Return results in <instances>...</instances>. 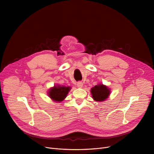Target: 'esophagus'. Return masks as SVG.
Listing matches in <instances>:
<instances>
[{
  "label": "esophagus",
  "mask_w": 154,
  "mask_h": 154,
  "mask_svg": "<svg viewBox=\"0 0 154 154\" xmlns=\"http://www.w3.org/2000/svg\"><path fill=\"white\" fill-rule=\"evenodd\" d=\"M77 86L78 88H82L83 86V83L82 82H79L77 83Z\"/></svg>",
  "instance_id": "1"
}]
</instances>
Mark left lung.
<instances>
[{
	"mask_svg": "<svg viewBox=\"0 0 154 154\" xmlns=\"http://www.w3.org/2000/svg\"><path fill=\"white\" fill-rule=\"evenodd\" d=\"M91 93L93 98L98 102L103 101L109 94V90L106 86L103 85H96L91 88Z\"/></svg>",
	"mask_w": 154,
	"mask_h": 154,
	"instance_id": "1",
	"label": "left lung"
}]
</instances>
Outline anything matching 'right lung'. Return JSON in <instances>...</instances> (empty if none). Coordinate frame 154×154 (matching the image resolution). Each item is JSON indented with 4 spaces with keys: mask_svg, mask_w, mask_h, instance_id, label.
Here are the masks:
<instances>
[{
    "mask_svg": "<svg viewBox=\"0 0 154 154\" xmlns=\"http://www.w3.org/2000/svg\"><path fill=\"white\" fill-rule=\"evenodd\" d=\"M70 90L69 87L65 86H54L49 91V97L55 101L61 102L66 97L69 91Z\"/></svg>",
    "mask_w": 154,
    "mask_h": 154,
    "instance_id": "add662e5",
    "label": "right lung"
}]
</instances>
